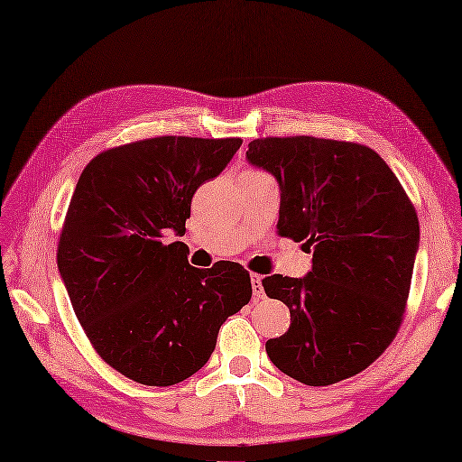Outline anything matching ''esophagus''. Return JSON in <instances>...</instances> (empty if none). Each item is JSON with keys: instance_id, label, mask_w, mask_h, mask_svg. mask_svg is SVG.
<instances>
[{"instance_id": "esophagus-1", "label": "esophagus", "mask_w": 462, "mask_h": 462, "mask_svg": "<svg viewBox=\"0 0 462 462\" xmlns=\"http://www.w3.org/2000/svg\"><path fill=\"white\" fill-rule=\"evenodd\" d=\"M252 291H254V299H255V300L265 299V291H263V285H262V277H259V275H252Z\"/></svg>"}]
</instances>
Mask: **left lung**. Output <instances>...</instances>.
I'll return each mask as SVG.
<instances>
[{
    "label": "left lung",
    "instance_id": "1",
    "mask_svg": "<svg viewBox=\"0 0 462 462\" xmlns=\"http://www.w3.org/2000/svg\"><path fill=\"white\" fill-rule=\"evenodd\" d=\"M245 160L275 177L281 236L304 242L312 269L269 275L291 326L265 344L279 371L328 386L365 371L394 339L420 247L416 208L386 162L353 142L257 138Z\"/></svg>",
    "mask_w": 462,
    "mask_h": 462
}]
</instances>
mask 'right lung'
I'll return each instance as SVG.
<instances>
[{
    "label": "right lung",
    "mask_w": 462,
    "mask_h": 462,
    "mask_svg": "<svg viewBox=\"0 0 462 462\" xmlns=\"http://www.w3.org/2000/svg\"><path fill=\"white\" fill-rule=\"evenodd\" d=\"M240 138L160 136L107 150L81 171L58 242V271L91 346L115 371L171 386L205 366L220 326L252 299L234 262L189 265L191 199Z\"/></svg>",
    "instance_id": "right-lung-1"
}]
</instances>
